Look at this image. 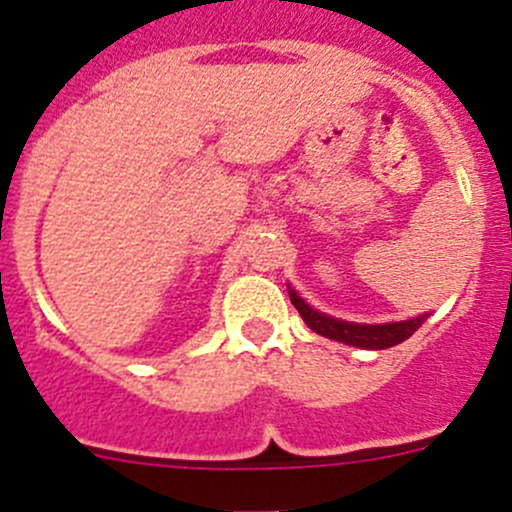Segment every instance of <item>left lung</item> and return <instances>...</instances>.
Returning <instances> with one entry per match:
<instances>
[{
	"label": "left lung",
	"mask_w": 512,
	"mask_h": 512,
	"mask_svg": "<svg viewBox=\"0 0 512 512\" xmlns=\"http://www.w3.org/2000/svg\"><path fill=\"white\" fill-rule=\"evenodd\" d=\"M289 299L297 307V312L302 314V319L307 322V327L312 332L322 334V337L334 339V342H344L349 347L359 349H389L396 347V344L406 342L411 334L416 332L423 324L426 314L423 317L409 319V322H391V324H352V322H339V319L327 317V314H319L317 309L309 307L302 297H297L294 289H289Z\"/></svg>",
	"instance_id": "8db88e82"
}]
</instances>
